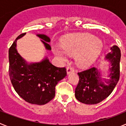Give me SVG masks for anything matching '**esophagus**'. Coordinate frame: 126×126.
Instances as JSON below:
<instances>
[{
	"label": "esophagus",
	"instance_id": "obj_1",
	"mask_svg": "<svg viewBox=\"0 0 126 126\" xmlns=\"http://www.w3.org/2000/svg\"><path fill=\"white\" fill-rule=\"evenodd\" d=\"M73 72H74V69L73 67L68 66L67 67V74H70L71 73H73Z\"/></svg>",
	"mask_w": 126,
	"mask_h": 126
}]
</instances>
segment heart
<instances>
[{"instance_id": "1", "label": "heart", "mask_w": 126, "mask_h": 126, "mask_svg": "<svg viewBox=\"0 0 126 126\" xmlns=\"http://www.w3.org/2000/svg\"><path fill=\"white\" fill-rule=\"evenodd\" d=\"M62 47L55 45L53 52L63 61H66L69 55H75L78 65L86 67L96 61L103 48L100 39L89 33L72 34L62 40Z\"/></svg>"}]
</instances>
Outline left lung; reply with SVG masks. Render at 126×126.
Returning <instances> with one entry per match:
<instances>
[{
	"label": "left lung",
	"mask_w": 126,
	"mask_h": 126,
	"mask_svg": "<svg viewBox=\"0 0 126 126\" xmlns=\"http://www.w3.org/2000/svg\"><path fill=\"white\" fill-rule=\"evenodd\" d=\"M105 59L110 64L109 79H102L101 73L96 67H92L78 73L79 80L75 90L76 98L85 104H96L110 94L117 84L120 76L121 50L117 45L110 48Z\"/></svg>",
	"instance_id": "1"
}]
</instances>
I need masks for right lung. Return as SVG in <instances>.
I'll return each mask as SVG.
<instances>
[{"mask_svg":"<svg viewBox=\"0 0 126 126\" xmlns=\"http://www.w3.org/2000/svg\"><path fill=\"white\" fill-rule=\"evenodd\" d=\"M21 34L9 50L10 79L14 90L26 102L32 104L45 105L55 96V86L67 76L65 67H57L45 57L39 62L28 63L17 52V40L25 35ZM36 36L42 39L45 48L51 50L48 36Z\"/></svg>","mask_w":126,"mask_h":126,"instance_id":"1","label":"right lung"}]
</instances>
